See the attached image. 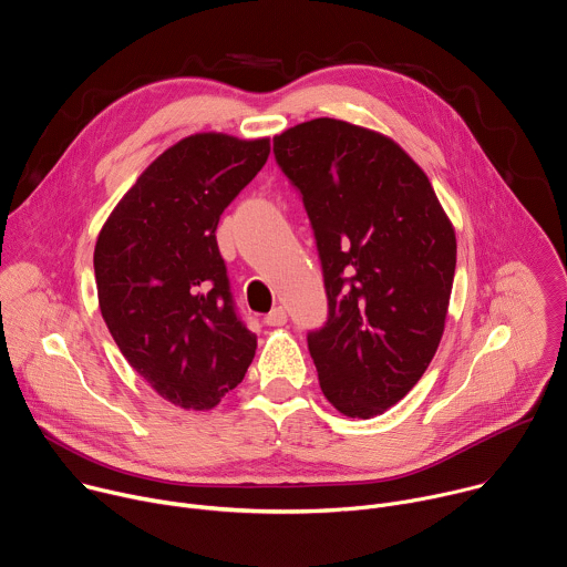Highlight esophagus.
Returning <instances> with one entry per match:
<instances>
[{
  "instance_id": "esophagus-1",
  "label": "esophagus",
  "mask_w": 567,
  "mask_h": 567,
  "mask_svg": "<svg viewBox=\"0 0 567 567\" xmlns=\"http://www.w3.org/2000/svg\"><path fill=\"white\" fill-rule=\"evenodd\" d=\"M265 322L269 328H278V326H285L287 322V311L282 307H274L267 316H265Z\"/></svg>"
}]
</instances>
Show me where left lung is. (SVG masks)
Returning <instances> with one entry per match:
<instances>
[{"label":"left lung","mask_w":567,"mask_h":567,"mask_svg":"<svg viewBox=\"0 0 567 567\" xmlns=\"http://www.w3.org/2000/svg\"><path fill=\"white\" fill-rule=\"evenodd\" d=\"M300 193L328 293L307 334L320 390L348 417L385 413L437 352L455 276V230L415 161L392 138L313 118L274 138Z\"/></svg>","instance_id":"left-lung-1"}]
</instances>
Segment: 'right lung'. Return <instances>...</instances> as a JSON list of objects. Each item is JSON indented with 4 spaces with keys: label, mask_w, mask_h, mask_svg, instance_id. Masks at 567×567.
<instances>
[{
    "label": "right lung",
    "mask_w": 567,
    "mask_h": 567,
    "mask_svg": "<svg viewBox=\"0 0 567 567\" xmlns=\"http://www.w3.org/2000/svg\"><path fill=\"white\" fill-rule=\"evenodd\" d=\"M269 152V138L186 136L152 161L101 228L94 271L107 330L175 406H217L256 357L215 230Z\"/></svg>",
    "instance_id": "right-lung-1"
}]
</instances>
